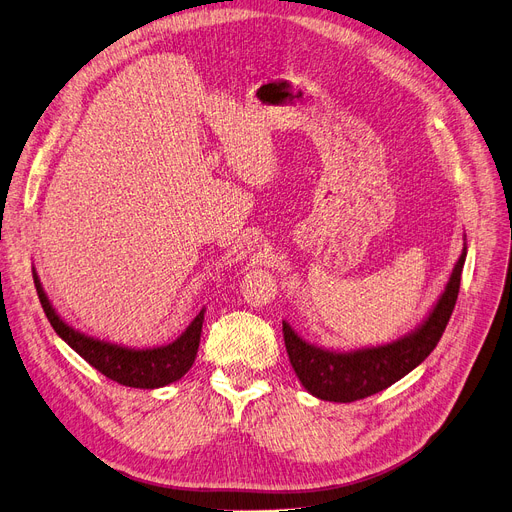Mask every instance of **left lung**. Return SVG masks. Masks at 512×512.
I'll use <instances>...</instances> for the list:
<instances>
[{"label": "left lung", "mask_w": 512, "mask_h": 512, "mask_svg": "<svg viewBox=\"0 0 512 512\" xmlns=\"http://www.w3.org/2000/svg\"><path fill=\"white\" fill-rule=\"evenodd\" d=\"M464 260L466 245L428 317L416 330L388 344L365 346V349L355 351L323 349V346L302 340L292 330V325L283 321L285 349H288L290 363L306 391L323 401L351 403L376 395L405 374H410L433 353L445 332V325L458 300Z\"/></svg>", "instance_id": "8db88e82"}]
</instances>
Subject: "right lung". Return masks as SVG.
I'll return each mask as SVG.
<instances>
[{"instance_id": "obj_1", "label": "right lung", "mask_w": 512, "mask_h": 512, "mask_svg": "<svg viewBox=\"0 0 512 512\" xmlns=\"http://www.w3.org/2000/svg\"><path fill=\"white\" fill-rule=\"evenodd\" d=\"M33 279L39 302H42L44 313L50 325L54 327V332L63 338L81 359H86L94 370L105 374L109 380H115L130 388H159L180 380L195 363L201 340L203 313H206V309L199 311V315L189 323L187 330L174 342L166 346H153V349H132V346L107 342L75 330L73 325H69L56 313L35 269Z\"/></svg>"}]
</instances>
